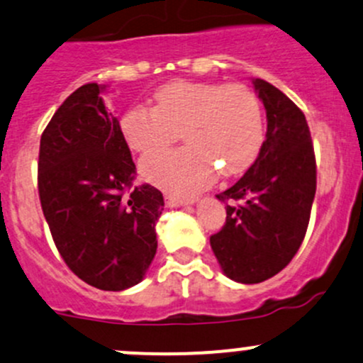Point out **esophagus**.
Returning <instances> with one entry per match:
<instances>
[{"instance_id": "obj_1", "label": "esophagus", "mask_w": 363, "mask_h": 363, "mask_svg": "<svg viewBox=\"0 0 363 363\" xmlns=\"http://www.w3.org/2000/svg\"><path fill=\"white\" fill-rule=\"evenodd\" d=\"M196 201L194 198L191 200H184V198L179 196H172V194H165V205L170 206V208H175V206H186V205H193Z\"/></svg>"}]
</instances>
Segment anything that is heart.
<instances>
[{
	"label": "heart",
	"mask_w": 363,
	"mask_h": 363,
	"mask_svg": "<svg viewBox=\"0 0 363 363\" xmlns=\"http://www.w3.org/2000/svg\"><path fill=\"white\" fill-rule=\"evenodd\" d=\"M121 129L138 153L164 147L183 130L188 147L150 154L139 165L146 181L177 196L196 193L217 170L224 177L245 172L264 145L262 105L242 84L169 82L155 93V108L127 110Z\"/></svg>",
	"instance_id": "1"
}]
</instances>
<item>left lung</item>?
<instances>
[{
	"label": "left lung",
	"mask_w": 363,
	"mask_h": 363,
	"mask_svg": "<svg viewBox=\"0 0 363 363\" xmlns=\"http://www.w3.org/2000/svg\"><path fill=\"white\" fill-rule=\"evenodd\" d=\"M267 111L257 160L224 193L225 224L210 245L227 277L257 284L281 272L303 242L317 188V165L303 111L277 87L253 79Z\"/></svg>",
	"instance_id": "obj_1"
}]
</instances>
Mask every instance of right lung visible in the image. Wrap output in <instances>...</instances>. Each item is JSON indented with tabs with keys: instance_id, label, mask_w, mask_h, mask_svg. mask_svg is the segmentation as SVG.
Here are the masks:
<instances>
[{
	"instance_id": "1",
	"label": "right lung",
	"mask_w": 363,
	"mask_h": 363,
	"mask_svg": "<svg viewBox=\"0 0 363 363\" xmlns=\"http://www.w3.org/2000/svg\"><path fill=\"white\" fill-rule=\"evenodd\" d=\"M106 86L84 84L55 111L41 136L38 189L51 236L69 269L103 289L143 281L157 253L163 196L136 174Z\"/></svg>"
}]
</instances>
